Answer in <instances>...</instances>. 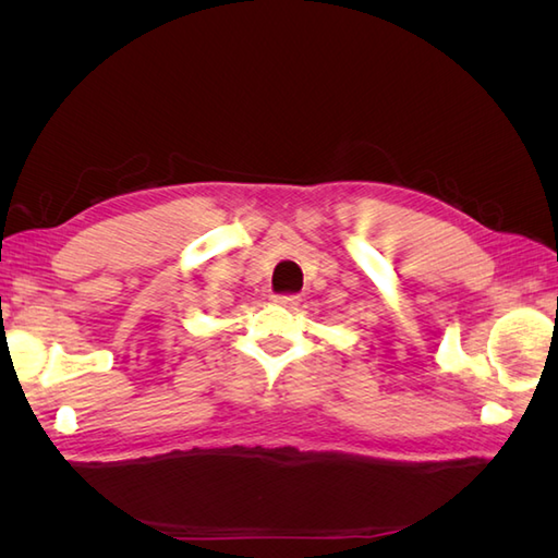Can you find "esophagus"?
I'll return each instance as SVG.
<instances>
[{
	"label": "esophagus",
	"mask_w": 558,
	"mask_h": 558,
	"mask_svg": "<svg viewBox=\"0 0 558 558\" xmlns=\"http://www.w3.org/2000/svg\"><path fill=\"white\" fill-rule=\"evenodd\" d=\"M272 302H276L278 306H286V310H294V306L300 304V298L298 294H276Z\"/></svg>",
	"instance_id": "obj_1"
}]
</instances>
